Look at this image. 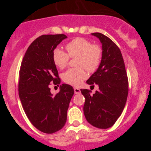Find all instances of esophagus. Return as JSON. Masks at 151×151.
<instances>
[{"label":"esophagus","instance_id":"34e87169","mask_svg":"<svg viewBox=\"0 0 151 151\" xmlns=\"http://www.w3.org/2000/svg\"><path fill=\"white\" fill-rule=\"evenodd\" d=\"M74 93H75V94H80V93H81V91H80V88H74Z\"/></svg>","mask_w":151,"mask_h":151}]
</instances>
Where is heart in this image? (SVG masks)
Segmentation results:
<instances>
[{
    "instance_id": "b5f03b06",
    "label": "heart",
    "mask_w": 151,
    "mask_h": 151,
    "mask_svg": "<svg viewBox=\"0 0 151 151\" xmlns=\"http://www.w3.org/2000/svg\"><path fill=\"white\" fill-rule=\"evenodd\" d=\"M68 54L60 49H55L52 58L58 68H64L68 65L69 58H75L76 68L65 71L62 78L68 84L79 86L87 78V71L93 73L98 69L102 59V49L97 45H91V42L83 38H76L66 45Z\"/></svg>"
}]
</instances>
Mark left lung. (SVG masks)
<instances>
[{
  "instance_id": "1",
  "label": "left lung",
  "mask_w": 151,
  "mask_h": 151,
  "mask_svg": "<svg viewBox=\"0 0 151 151\" xmlns=\"http://www.w3.org/2000/svg\"><path fill=\"white\" fill-rule=\"evenodd\" d=\"M102 44V59L96 72L86 83L99 85L93 95L88 89H81L85 101L83 111L87 121L99 129H108L121 116L127 100L129 81L124 61L118 47L107 36L91 33Z\"/></svg>"
}]
</instances>
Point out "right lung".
I'll use <instances>...</instances> for the list:
<instances>
[{
    "label": "right lung",
    "instance_id": "right-lung-1",
    "mask_svg": "<svg viewBox=\"0 0 151 151\" xmlns=\"http://www.w3.org/2000/svg\"><path fill=\"white\" fill-rule=\"evenodd\" d=\"M67 36L64 34L42 35L28 47L19 69V96L27 117L38 130L52 134L64 126L67 110L74 95L69 85H60L55 95L49 85L60 83L53 61L55 49Z\"/></svg>",
    "mask_w": 151,
    "mask_h": 151
}]
</instances>
